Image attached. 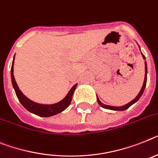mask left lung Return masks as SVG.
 Listing matches in <instances>:
<instances>
[{
	"instance_id": "1",
	"label": "left lung",
	"mask_w": 158,
	"mask_h": 158,
	"mask_svg": "<svg viewBox=\"0 0 158 158\" xmlns=\"http://www.w3.org/2000/svg\"><path fill=\"white\" fill-rule=\"evenodd\" d=\"M140 47V46H139ZM141 55H142L143 59H145V57H144V54L141 53ZM144 65H145V74H144V83H143V86L142 87H141V89H140V92L138 93V95H136V98L135 99H133L131 102H129V103H128L127 104H125V105H123V106H120V107H115V106H110V105H106V104H103L100 100H99V97L97 96V101H98V104H99V105L101 106L102 108H106V109H110V110H113V111H124V110L128 109L130 106H132V104H135L136 102L138 101V99H140V96L142 95L143 92H144V88H145V86H146V82H147V63L146 62H144Z\"/></svg>"
}]
</instances>
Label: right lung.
<instances>
[{
    "mask_svg": "<svg viewBox=\"0 0 158 158\" xmlns=\"http://www.w3.org/2000/svg\"><path fill=\"white\" fill-rule=\"evenodd\" d=\"M14 59H15V55L14 57V60H13V63H12L11 67L12 84H13V87L14 88L17 97L19 99L20 103L22 104L24 108H26V110H28L30 112H31V113L35 114V115L38 116H42V117H50V116H54V115L60 113L63 111H64L66 108H68V106L71 104V99H72V95L73 93H74V91H75L77 87V83L71 87V89L69 91L67 95L61 101L58 102V103H55V104H42L32 101L31 99L26 97V95L22 93V91L19 89L18 84H17L15 79H14Z\"/></svg>",
    "mask_w": 158,
    "mask_h": 158,
    "instance_id": "right-lung-1",
    "label": "right lung"
}]
</instances>
